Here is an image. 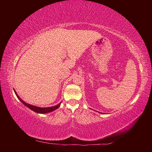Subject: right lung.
Masks as SVG:
<instances>
[{"mask_svg":"<svg viewBox=\"0 0 152 152\" xmlns=\"http://www.w3.org/2000/svg\"><path fill=\"white\" fill-rule=\"evenodd\" d=\"M15 91V94L17 95V96L18 99H19V101L22 102L23 104L24 105H25V106L27 107L29 109H30L31 110H33V111H35L36 113H50V112H51V111H53V110L58 109V107H60V103H59L58 104L56 105V106H53V107H45V108H42V107H36V106H33V105H31V104H29L28 103H26L25 101H23V100L20 99V98L18 96V94H17V92H15V91Z\"/></svg>","mask_w":152,"mask_h":152,"instance_id":"add662e5","label":"right lung"}]
</instances>
